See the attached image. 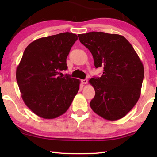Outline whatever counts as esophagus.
<instances>
[{
  "label": "esophagus",
  "mask_w": 157,
  "mask_h": 157,
  "mask_svg": "<svg viewBox=\"0 0 157 157\" xmlns=\"http://www.w3.org/2000/svg\"><path fill=\"white\" fill-rule=\"evenodd\" d=\"M87 82H88V79H82V83L83 84H86Z\"/></svg>",
  "instance_id": "34e87169"
}]
</instances>
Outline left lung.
I'll return each instance as SVG.
<instances>
[{"instance_id": "1", "label": "left lung", "mask_w": 157, "mask_h": 157, "mask_svg": "<svg viewBox=\"0 0 157 157\" xmlns=\"http://www.w3.org/2000/svg\"><path fill=\"white\" fill-rule=\"evenodd\" d=\"M78 37L91 52L95 68L104 69L100 78L89 81L95 92L91 108L106 120L123 118L140 95L144 67L139 55L120 34L91 32Z\"/></svg>"}]
</instances>
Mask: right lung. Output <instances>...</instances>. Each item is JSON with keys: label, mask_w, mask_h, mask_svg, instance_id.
<instances>
[{"label": "right lung", "mask_w": 157, "mask_h": 157, "mask_svg": "<svg viewBox=\"0 0 157 157\" xmlns=\"http://www.w3.org/2000/svg\"><path fill=\"white\" fill-rule=\"evenodd\" d=\"M78 36L63 33L42 37L25 49L16 78L25 105L41 118H57L68 109L80 81L58 75L66 70V57Z\"/></svg>", "instance_id": "add662e5"}]
</instances>
